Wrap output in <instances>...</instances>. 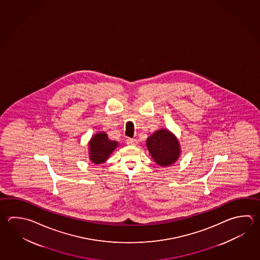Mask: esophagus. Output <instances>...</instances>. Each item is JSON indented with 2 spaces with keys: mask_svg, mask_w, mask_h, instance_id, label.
I'll list each match as a JSON object with an SVG mask.
<instances>
[{
  "mask_svg": "<svg viewBox=\"0 0 260 260\" xmlns=\"http://www.w3.org/2000/svg\"><path fill=\"white\" fill-rule=\"evenodd\" d=\"M126 142H127V145H133V146L137 144V141L135 139H131V138H127Z\"/></svg>",
  "mask_w": 260,
  "mask_h": 260,
  "instance_id": "esophagus-1",
  "label": "esophagus"
}]
</instances>
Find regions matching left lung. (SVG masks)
I'll return each instance as SVG.
<instances>
[{"instance_id": "1", "label": "left lung", "mask_w": 260, "mask_h": 260, "mask_svg": "<svg viewBox=\"0 0 260 260\" xmlns=\"http://www.w3.org/2000/svg\"><path fill=\"white\" fill-rule=\"evenodd\" d=\"M146 145L154 162L162 167L174 164L180 154L177 138L167 129L153 133L148 138Z\"/></svg>"}]
</instances>
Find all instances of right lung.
Masks as SVG:
<instances>
[{
	"label": "right lung",
	"mask_w": 260,
	"mask_h": 260,
	"mask_svg": "<svg viewBox=\"0 0 260 260\" xmlns=\"http://www.w3.org/2000/svg\"><path fill=\"white\" fill-rule=\"evenodd\" d=\"M118 142L109 140L105 133H99L93 136L89 143L90 159L94 164L105 162L110 153L117 147Z\"/></svg>",
	"instance_id": "1"
}]
</instances>
